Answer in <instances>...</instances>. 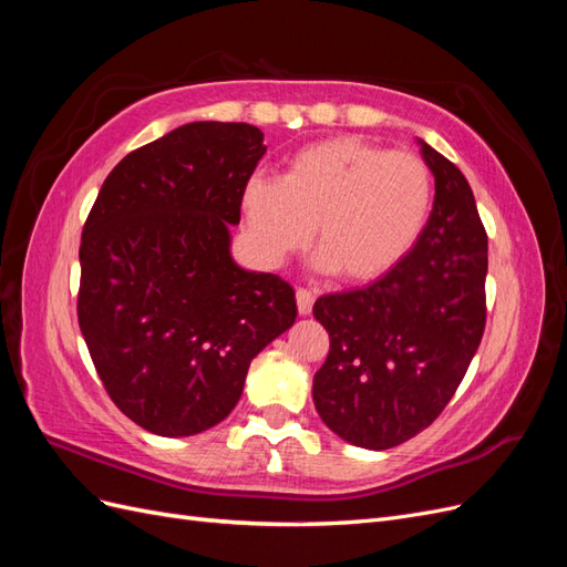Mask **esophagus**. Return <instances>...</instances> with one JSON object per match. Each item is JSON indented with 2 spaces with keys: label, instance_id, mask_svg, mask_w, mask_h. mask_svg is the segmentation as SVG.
<instances>
[{
  "label": "esophagus",
  "instance_id": "esophagus-1",
  "mask_svg": "<svg viewBox=\"0 0 567 567\" xmlns=\"http://www.w3.org/2000/svg\"><path fill=\"white\" fill-rule=\"evenodd\" d=\"M296 300H298V312L302 317H307L312 312V305H315V293L310 288H298L296 290Z\"/></svg>",
  "mask_w": 567,
  "mask_h": 567
}]
</instances>
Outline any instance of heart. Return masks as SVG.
Wrapping results in <instances>:
<instances>
[{
	"instance_id": "heart-1",
	"label": "heart",
	"mask_w": 567,
	"mask_h": 567,
	"mask_svg": "<svg viewBox=\"0 0 567 567\" xmlns=\"http://www.w3.org/2000/svg\"><path fill=\"white\" fill-rule=\"evenodd\" d=\"M433 203L435 179L416 153L331 136L288 156L279 179L250 177L241 215L267 262L302 250L315 231L317 269L373 281L416 248Z\"/></svg>"
}]
</instances>
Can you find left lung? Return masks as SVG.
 <instances>
[{"mask_svg":"<svg viewBox=\"0 0 567 567\" xmlns=\"http://www.w3.org/2000/svg\"><path fill=\"white\" fill-rule=\"evenodd\" d=\"M435 177L431 221L416 248L373 284L321 296L315 317L331 350L312 398L336 435L390 450L450 404L483 340L487 234L461 169L421 142Z\"/></svg>","mask_w":567,"mask_h":567,"instance_id":"obj_1","label":"left lung"}]
</instances>
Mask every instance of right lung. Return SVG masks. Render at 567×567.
Returning a JSON list of instances; mask_svg holds the SVG:
<instances>
[{
  "instance_id": "right-lung-1",
  "label": "right lung",
  "mask_w": 567,
  "mask_h": 567,
  "mask_svg": "<svg viewBox=\"0 0 567 567\" xmlns=\"http://www.w3.org/2000/svg\"><path fill=\"white\" fill-rule=\"evenodd\" d=\"M246 123H188L120 161L80 244L78 321L101 383L144 431L225 421L252 357L293 326L296 290L229 252L265 156Z\"/></svg>"
}]
</instances>
